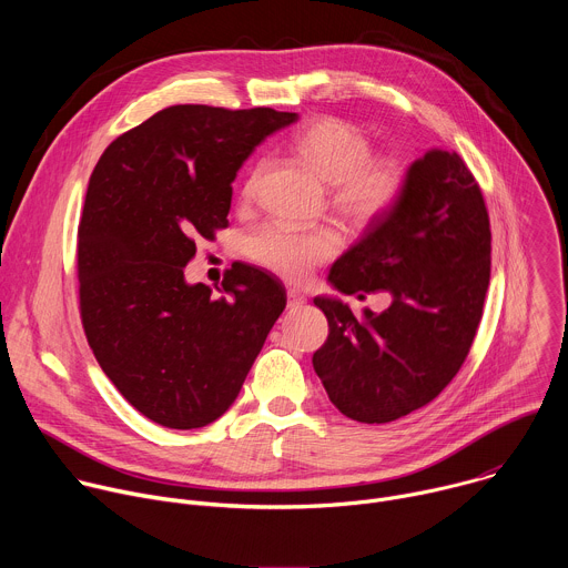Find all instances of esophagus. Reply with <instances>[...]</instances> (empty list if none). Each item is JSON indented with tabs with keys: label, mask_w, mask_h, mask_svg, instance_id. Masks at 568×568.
Returning <instances> with one entry per match:
<instances>
[{
	"label": "esophagus",
	"mask_w": 568,
	"mask_h": 568,
	"mask_svg": "<svg viewBox=\"0 0 568 568\" xmlns=\"http://www.w3.org/2000/svg\"><path fill=\"white\" fill-rule=\"evenodd\" d=\"M303 305H305V296L298 294V292H294V290H290V292H287V307H290V310H298V307H303Z\"/></svg>",
	"instance_id": "obj_1"
}]
</instances>
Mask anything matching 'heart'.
<instances>
[{
  "label": "heart",
  "mask_w": 568,
  "mask_h": 568,
  "mask_svg": "<svg viewBox=\"0 0 568 568\" xmlns=\"http://www.w3.org/2000/svg\"><path fill=\"white\" fill-rule=\"evenodd\" d=\"M296 154L331 184L333 209L351 224H371L388 215L407 189V171L395 156H371L368 136L351 121L323 116L307 123L292 141ZM265 164H258L242 186V200L256 195ZM245 256L290 281L303 283L339 252V235L328 226L296 229L272 222L245 240Z\"/></svg>",
  "instance_id": "heart-1"
}]
</instances>
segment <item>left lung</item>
I'll return each mask as SVG.
<instances>
[{
	"mask_svg": "<svg viewBox=\"0 0 568 568\" xmlns=\"http://www.w3.org/2000/svg\"><path fill=\"white\" fill-rule=\"evenodd\" d=\"M490 240L488 209L463 159L440 148L416 159L397 206L328 274L337 292H386L390 305L357 318L342 298H314L331 335L312 366L344 416L384 425L454 379L483 316Z\"/></svg>",
	"mask_w": 568,
	"mask_h": 568,
	"instance_id": "obj_1",
	"label": "left lung"
}]
</instances>
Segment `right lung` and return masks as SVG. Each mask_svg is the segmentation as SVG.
Instances as JSON below:
<instances>
[{
  "label": "right lung",
  "mask_w": 568,
  "mask_h": 568,
  "mask_svg": "<svg viewBox=\"0 0 568 568\" xmlns=\"http://www.w3.org/2000/svg\"><path fill=\"white\" fill-rule=\"evenodd\" d=\"M298 119L272 108L173 105L108 145L78 226L83 328L132 407L169 429H197L235 402L285 287L233 263L222 296L186 283L195 240L229 224L231 182L254 148Z\"/></svg>",
  "instance_id": "right-lung-1"
}]
</instances>
